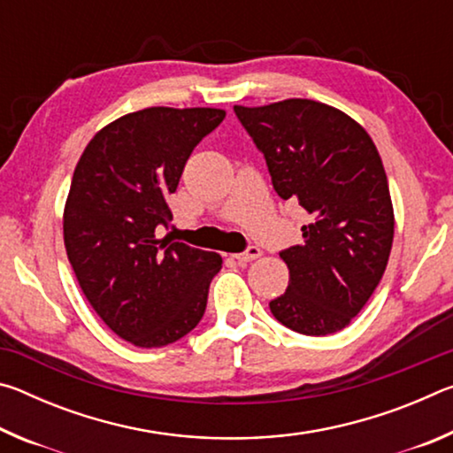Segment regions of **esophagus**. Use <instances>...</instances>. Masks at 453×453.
I'll return each mask as SVG.
<instances>
[{
	"label": "esophagus",
	"mask_w": 453,
	"mask_h": 453,
	"mask_svg": "<svg viewBox=\"0 0 453 453\" xmlns=\"http://www.w3.org/2000/svg\"><path fill=\"white\" fill-rule=\"evenodd\" d=\"M259 256H262V250H259L257 245H248V250L242 251V254H235L234 257L237 262H254Z\"/></svg>",
	"instance_id": "1"
}]
</instances>
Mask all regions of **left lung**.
<instances>
[{
	"label": "left lung",
	"instance_id": "left-lung-1",
	"mask_svg": "<svg viewBox=\"0 0 453 453\" xmlns=\"http://www.w3.org/2000/svg\"><path fill=\"white\" fill-rule=\"evenodd\" d=\"M264 153L273 189L310 218L303 242L280 251L289 286L273 318L303 335L346 327L378 288L394 242L386 170L372 137L346 113L311 99L234 107Z\"/></svg>",
	"mask_w": 453,
	"mask_h": 453
}]
</instances>
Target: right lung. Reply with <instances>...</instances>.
Masks as SVG:
<instances>
[{
    "mask_svg": "<svg viewBox=\"0 0 453 453\" xmlns=\"http://www.w3.org/2000/svg\"><path fill=\"white\" fill-rule=\"evenodd\" d=\"M226 118L211 107H148L97 132L64 211L67 257L91 308L137 348H164L203 318L221 257L170 237V194L196 145Z\"/></svg>",
    "mask_w": 453,
    "mask_h": 453,
    "instance_id": "right-lung-1",
    "label": "right lung"
}]
</instances>
